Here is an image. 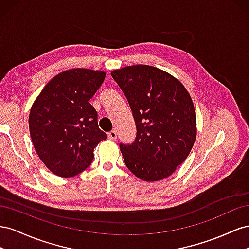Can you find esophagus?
<instances>
[{
  "label": "esophagus",
  "mask_w": 249,
  "mask_h": 249,
  "mask_svg": "<svg viewBox=\"0 0 249 249\" xmlns=\"http://www.w3.org/2000/svg\"><path fill=\"white\" fill-rule=\"evenodd\" d=\"M107 136H108V139H109V140L115 141V140L117 139V131H116V130H111V131H109V132L107 133Z\"/></svg>",
  "instance_id": "obj_1"
}]
</instances>
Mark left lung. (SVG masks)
Listing matches in <instances>:
<instances>
[{"instance_id":"obj_1","label":"left lung","mask_w":249,"mask_h":249,"mask_svg":"<svg viewBox=\"0 0 249 249\" xmlns=\"http://www.w3.org/2000/svg\"><path fill=\"white\" fill-rule=\"evenodd\" d=\"M137 126L131 144L120 143L125 165L145 181L164 179L187 159L196 139V116L183 85L165 71L138 65L112 71Z\"/></svg>"}]
</instances>
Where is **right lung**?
Returning <instances> with one entry per match:
<instances>
[{"label": "right lung", "instance_id": "add662e5", "mask_svg": "<svg viewBox=\"0 0 249 249\" xmlns=\"http://www.w3.org/2000/svg\"><path fill=\"white\" fill-rule=\"evenodd\" d=\"M105 73L73 69L55 76L42 89L29 115V129L39 159L54 174L72 177L93 161L94 149L106 139L89 101Z\"/></svg>", "mask_w": 249, "mask_h": 249}]
</instances>
